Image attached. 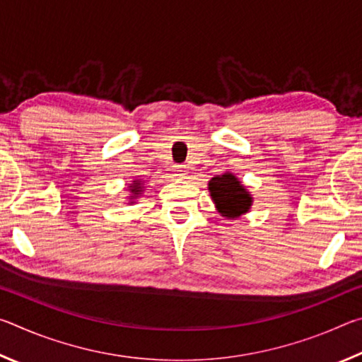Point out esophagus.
I'll list each match as a JSON object with an SVG mask.
<instances>
[{"label": "esophagus", "mask_w": 362, "mask_h": 362, "mask_svg": "<svg viewBox=\"0 0 362 362\" xmlns=\"http://www.w3.org/2000/svg\"><path fill=\"white\" fill-rule=\"evenodd\" d=\"M174 177H177V179H185V177H188V169L185 166H175Z\"/></svg>", "instance_id": "1"}]
</instances>
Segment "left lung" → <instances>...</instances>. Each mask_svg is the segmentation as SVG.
I'll return each instance as SVG.
<instances>
[{
	"label": "left lung",
	"mask_w": 362,
	"mask_h": 362,
	"mask_svg": "<svg viewBox=\"0 0 362 362\" xmlns=\"http://www.w3.org/2000/svg\"><path fill=\"white\" fill-rule=\"evenodd\" d=\"M207 189L217 212L225 218H240L252 207V194L243 185V182L228 170L222 175L212 177L207 183Z\"/></svg>",
	"instance_id": "1"
}]
</instances>
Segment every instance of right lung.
I'll use <instances>...</instances> for the list:
<instances>
[{"instance_id":"add662e5","label":"right lung","mask_w":362,"mask_h":362,"mask_svg":"<svg viewBox=\"0 0 362 362\" xmlns=\"http://www.w3.org/2000/svg\"><path fill=\"white\" fill-rule=\"evenodd\" d=\"M127 189H129V203L127 204H134L136 203V199H139V196H142L144 189H145V183L142 180H132V183H129V187H127Z\"/></svg>"}]
</instances>
